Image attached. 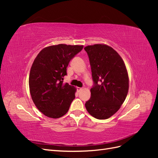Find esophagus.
Segmentation results:
<instances>
[{"instance_id":"1","label":"esophagus","mask_w":158,"mask_h":158,"mask_svg":"<svg viewBox=\"0 0 158 158\" xmlns=\"http://www.w3.org/2000/svg\"><path fill=\"white\" fill-rule=\"evenodd\" d=\"M81 89H82V88H79V87H78V88H77V90H78V91H79V92H80V91Z\"/></svg>"}]
</instances>
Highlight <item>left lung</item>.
Wrapping results in <instances>:
<instances>
[{
	"mask_svg": "<svg viewBox=\"0 0 158 158\" xmlns=\"http://www.w3.org/2000/svg\"><path fill=\"white\" fill-rule=\"evenodd\" d=\"M89 57L94 85L85 106L91 115L106 119L120 109L128 91V76L124 61L112 47L103 44L84 48Z\"/></svg>",
	"mask_w": 158,
	"mask_h": 158,
	"instance_id": "obj_1",
	"label": "left lung"
}]
</instances>
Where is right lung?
Instances as JSON below:
<instances>
[{"instance_id":"obj_1","label":"right lung","mask_w":158,"mask_h":158,"mask_svg":"<svg viewBox=\"0 0 158 158\" xmlns=\"http://www.w3.org/2000/svg\"><path fill=\"white\" fill-rule=\"evenodd\" d=\"M83 45L59 44L42 49L30 70L29 86L33 103L45 116L57 118L68 112L75 98L76 89L63 83L71 59Z\"/></svg>"}]
</instances>
